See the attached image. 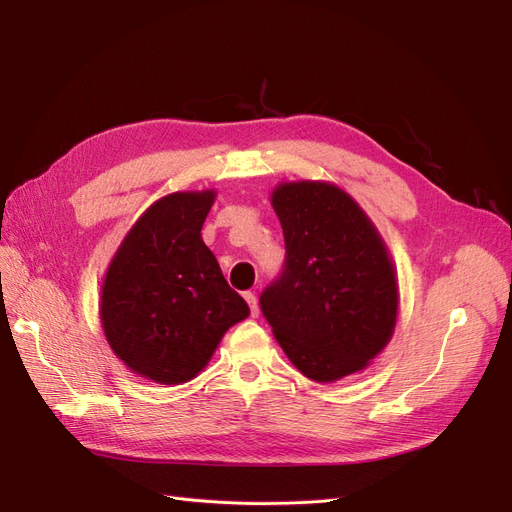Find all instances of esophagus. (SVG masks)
I'll return each mask as SVG.
<instances>
[{"label": "esophagus", "instance_id": "esophagus-1", "mask_svg": "<svg viewBox=\"0 0 512 512\" xmlns=\"http://www.w3.org/2000/svg\"><path fill=\"white\" fill-rule=\"evenodd\" d=\"M243 299L247 301V305H250V312H252V316H254V318H258V314H260V307H258L256 294H254V292H243Z\"/></svg>", "mask_w": 512, "mask_h": 512}]
</instances>
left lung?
Returning <instances> with one entry per match:
<instances>
[{
  "mask_svg": "<svg viewBox=\"0 0 512 512\" xmlns=\"http://www.w3.org/2000/svg\"><path fill=\"white\" fill-rule=\"evenodd\" d=\"M286 269L260 297L290 363L327 384L359 374L391 342L397 269L380 230L331 181H282L271 192Z\"/></svg>",
  "mask_w": 512,
  "mask_h": 512,
  "instance_id": "8db88e82",
  "label": "left lung"
}]
</instances>
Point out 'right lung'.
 <instances>
[{"label":"right lung","mask_w":512,"mask_h":512,"mask_svg":"<svg viewBox=\"0 0 512 512\" xmlns=\"http://www.w3.org/2000/svg\"><path fill=\"white\" fill-rule=\"evenodd\" d=\"M215 196L207 188L158 198L106 267L104 337L117 359L145 380L168 386L194 380L224 333L250 316L200 235Z\"/></svg>","instance_id":"obj_1"}]
</instances>
